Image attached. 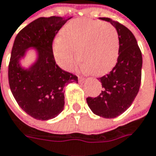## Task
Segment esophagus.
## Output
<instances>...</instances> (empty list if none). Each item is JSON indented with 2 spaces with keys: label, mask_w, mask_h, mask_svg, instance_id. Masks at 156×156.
<instances>
[{
  "label": "esophagus",
  "mask_w": 156,
  "mask_h": 156,
  "mask_svg": "<svg viewBox=\"0 0 156 156\" xmlns=\"http://www.w3.org/2000/svg\"><path fill=\"white\" fill-rule=\"evenodd\" d=\"M79 81H80V82H83V81H84V78L82 77V76H79Z\"/></svg>",
  "instance_id": "1"
}]
</instances>
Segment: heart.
<instances>
[{
	"label": "heart",
	"instance_id": "1",
	"mask_svg": "<svg viewBox=\"0 0 156 156\" xmlns=\"http://www.w3.org/2000/svg\"><path fill=\"white\" fill-rule=\"evenodd\" d=\"M119 49V34L113 25L98 20L79 19L63 28L52 51L63 69L73 70L79 57L82 70L101 75L114 66Z\"/></svg>",
	"mask_w": 156,
	"mask_h": 156
}]
</instances>
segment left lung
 Here are the masks:
<instances>
[{"label":"left lung","mask_w":156,"mask_h":156,"mask_svg":"<svg viewBox=\"0 0 156 156\" xmlns=\"http://www.w3.org/2000/svg\"><path fill=\"white\" fill-rule=\"evenodd\" d=\"M100 19L111 23L118 31L119 57L112 70L99 78L104 90L97 98H87V104L96 115L113 119L125 112L136 98L141 82L142 55L129 29L108 17Z\"/></svg>","instance_id":"8db88e82"}]
</instances>
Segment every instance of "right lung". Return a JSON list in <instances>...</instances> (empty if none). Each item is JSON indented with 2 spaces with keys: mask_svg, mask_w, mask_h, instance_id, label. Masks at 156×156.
Here are the masks:
<instances>
[{
  "mask_svg": "<svg viewBox=\"0 0 156 156\" xmlns=\"http://www.w3.org/2000/svg\"><path fill=\"white\" fill-rule=\"evenodd\" d=\"M68 19L50 16L34 20L20 30L12 47L9 64L10 90L20 107L38 120L58 116L64 109L65 85L78 83L75 74L56 64L52 52L53 39ZM30 47L37 49L38 59L30 68L23 69L19 59Z\"/></svg>",
  "mask_w": 156,
  "mask_h": 156,
  "instance_id": "right-lung-1",
  "label": "right lung"
}]
</instances>
